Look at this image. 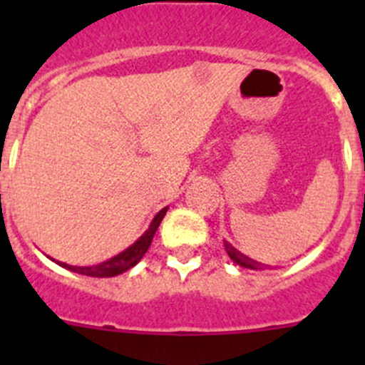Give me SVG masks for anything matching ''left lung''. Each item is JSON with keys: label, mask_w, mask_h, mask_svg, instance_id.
Instances as JSON below:
<instances>
[{"label": "left lung", "mask_w": 365, "mask_h": 365, "mask_svg": "<svg viewBox=\"0 0 365 365\" xmlns=\"http://www.w3.org/2000/svg\"><path fill=\"white\" fill-rule=\"evenodd\" d=\"M225 250H227V254L230 256V259L234 261L235 265L240 267H245V269H250V270H263V267H269V265H263V263H259V261L252 259V257L245 256L243 252H240L237 248L232 247L228 241H225Z\"/></svg>", "instance_id": "8db88e82"}]
</instances>
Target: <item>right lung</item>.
Masks as SVG:
<instances>
[{
    "mask_svg": "<svg viewBox=\"0 0 365 365\" xmlns=\"http://www.w3.org/2000/svg\"><path fill=\"white\" fill-rule=\"evenodd\" d=\"M166 212H168V206L166 208H163L159 214L155 215L153 221H151L150 227H148V230L144 232V234L140 235V237H138L133 245H130V247L125 248V250H122L120 254H117V256H113V257H109V259L102 261V263H98V265L76 267V265H67V263L56 261V259H53V257H51V259L56 261L58 265L63 267V269H67V270H71V272L83 274V276H91V278H113V276H118V274L125 272V270H130L131 267H135L138 261L143 259V256L148 252V248H150L155 232H157V228H159L160 221H163V217L166 215Z\"/></svg>",
    "mask_w": 365,
    "mask_h": 365,
    "instance_id": "obj_1",
    "label": "right lung"
}]
</instances>
